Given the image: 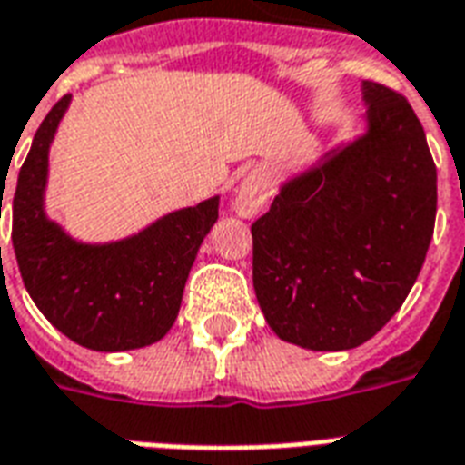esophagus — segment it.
Returning <instances> with one entry per match:
<instances>
[{
    "mask_svg": "<svg viewBox=\"0 0 465 465\" xmlns=\"http://www.w3.org/2000/svg\"><path fill=\"white\" fill-rule=\"evenodd\" d=\"M271 187H268V174L263 170L249 172L243 182L236 189V199H233V209L242 216H256L266 206Z\"/></svg>",
    "mask_w": 465,
    "mask_h": 465,
    "instance_id": "1",
    "label": "esophagus"
}]
</instances>
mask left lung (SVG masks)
<instances>
[{"label":"left lung","instance_id":"8db88e82","mask_svg":"<svg viewBox=\"0 0 465 465\" xmlns=\"http://www.w3.org/2000/svg\"><path fill=\"white\" fill-rule=\"evenodd\" d=\"M367 133L281 187L251 223L253 288L278 338L338 352L380 332L424 266L436 164L401 93L364 81Z\"/></svg>","mask_w":465,"mask_h":465}]
</instances>
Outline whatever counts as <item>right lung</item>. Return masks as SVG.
I'll return each instance as SVG.
<instances>
[{"label": "right lung", "instance_id": "right-lung-1", "mask_svg": "<svg viewBox=\"0 0 465 465\" xmlns=\"http://www.w3.org/2000/svg\"><path fill=\"white\" fill-rule=\"evenodd\" d=\"M71 95L49 110L19 170L12 243L24 285L66 338L98 352L163 340L177 320L189 268L219 219V197L157 219L115 243H81L44 212L49 145ZM2 216V214H0Z\"/></svg>", "mask_w": 465, "mask_h": 465}]
</instances>
